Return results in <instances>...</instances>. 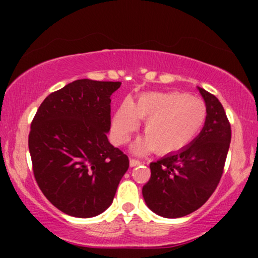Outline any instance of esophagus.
Returning <instances> with one entry per match:
<instances>
[{"label":"esophagus","mask_w":258,"mask_h":258,"mask_svg":"<svg viewBox=\"0 0 258 258\" xmlns=\"http://www.w3.org/2000/svg\"><path fill=\"white\" fill-rule=\"evenodd\" d=\"M142 162L139 161V160H136V159H131L130 160V166L131 167H135V166H138V165H141Z\"/></svg>","instance_id":"1"}]
</instances>
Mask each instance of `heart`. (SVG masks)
I'll return each mask as SVG.
<instances>
[{
	"instance_id": "1",
	"label": "heart",
	"mask_w": 258,
	"mask_h": 258,
	"mask_svg": "<svg viewBox=\"0 0 258 258\" xmlns=\"http://www.w3.org/2000/svg\"><path fill=\"white\" fill-rule=\"evenodd\" d=\"M206 106L203 100L178 92H149L141 94L135 103L122 102L112 119V135L117 143L128 141L131 133L146 120V137L133 144V152L158 154L182 150L197 137L206 120Z\"/></svg>"
}]
</instances>
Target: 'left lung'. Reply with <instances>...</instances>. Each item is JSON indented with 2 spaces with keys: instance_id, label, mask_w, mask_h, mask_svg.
Listing matches in <instances>:
<instances>
[{
  "instance_id": "obj_1",
  "label": "left lung",
  "mask_w": 258,
  "mask_h": 258,
  "mask_svg": "<svg viewBox=\"0 0 258 258\" xmlns=\"http://www.w3.org/2000/svg\"><path fill=\"white\" fill-rule=\"evenodd\" d=\"M206 104L205 125L179 152L150 164V179L142 189L147 206L156 215L178 218L197 211L217 188L232 130L223 106L214 94L199 87Z\"/></svg>"
}]
</instances>
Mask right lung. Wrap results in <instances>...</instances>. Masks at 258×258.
Segmentation results:
<instances>
[{
	"label": "right lung",
	"mask_w": 258,
	"mask_h": 258,
	"mask_svg": "<svg viewBox=\"0 0 258 258\" xmlns=\"http://www.w3.org/2000/svg\"><path fill=\"white\" fill-rule=\"evenodd\" d=\"M121 82L76 80L37 109L29 133L32 170L41 191L64 214L88 218L114 200L130 161L109 143L110 96Z\"/></svg>",
	"instance_id": "add662e5"
}]
</instances>
